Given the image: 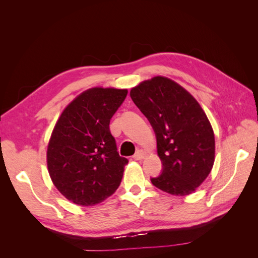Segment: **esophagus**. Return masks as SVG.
<instances>
[{
    "label": "esophagus",
    "instance_id": "1",
    "mask_svg": "<svg viewBox=\"0 0 258 258\" xmlns=\"http://www.w3.org/2000/svg\"><path fill=\"white\" fill-rule=\"evenodd\" d=\"M143 158H144V152L143 151H138L134 155V159H136V160H142Z\"/></svg>",
    "mask_w": 258,
    "mask_h": 258
}]
</instances>
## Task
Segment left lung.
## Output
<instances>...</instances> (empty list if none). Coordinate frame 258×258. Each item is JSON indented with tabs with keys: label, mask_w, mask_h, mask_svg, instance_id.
I'll return each mask as SVG.
<instances>
[{
	"label": "left lung",
	"mask_w": 258,
	"mask_h": 258,
	"mask_svg": "<svg viewBox=\"0 0 258 258\" xmlns=\"http://www.w3.org/2000/svg\"><path fill=\"white\" fill-rule=\"evenodd\" d=\"M130 97L157 140L162 170L151 177L152 184L174 196L196 190L212 170L215 154L212 127L196 99L162 76L132 88Z\"/></svg>",
	"instance_id": "8db88e82"
}]
</instances>
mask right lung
Instances as JSON below:
<instances>
[{"mask_svg": "<svg viewBox=\"0 0 258 258\" xmlns=\"http://www.w3.org/2000/svg\"><path fill=\"white\" fill-rule=\"evenodd\" d=\"M126 89L91 88L70 103L54 126L47 148L51 181L80 206H93L118 188L128 159L120 157L110 121Z\"/></svg>", "mask_w": 258, "mask_h": 258, "instance_id": "1", "label": "right lung"}]
</instances>
